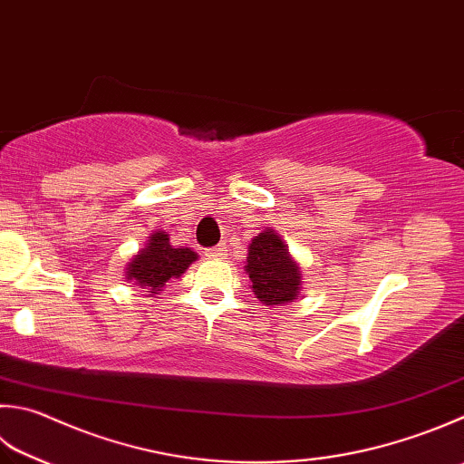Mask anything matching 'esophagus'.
Instances as JSON below:
<instances>
[{
  "instance_id": "34e87169",
  "label": "esophagus",
  "mask_w": 464,
  "mask_h": 464,
  "mask_svg": "<svg viewBox=\"0 0 464 464\" xmlns=\"http://www.w3.org/2000/svg\"><path fill=\"white\" fill-rule=\"evenodd\" d=\"M206 256H208V258H224V256H226V248H224V246L208 248V250H206Z\"/></svg>"
}]
</instances>
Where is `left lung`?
Instances as JSON below:
<instances>
[{"label":"left lung","instance_id":"1","mask_svg":"<svg viewBox=\"0 0 464 464\" xmlns=\"http://www.w3.org/2000/svg\"><path fill=\"white\" fill-rule=\"evenodd\" d=\"M244 268L252 281V293L265 304L291 303L301 291V268L275 230H265L252 238Z\"/></svg>","mask_w":464,"mask_h":464}]
</instances>
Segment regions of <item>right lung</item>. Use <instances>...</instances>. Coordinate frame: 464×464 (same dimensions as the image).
<instances>
[{"label": "right lung", "mask_w": 464, "mask_h": 464, "mask_svg": "<svg viewBox=\"0 0 464 464\" xmlns=\"http://www.w3.org/2000/svg\"><path fill=\"white\" fill-rule=\"evenodd\" d=\"M198 260V255L191 248H173L169 236L163 230H157L150 236L147 246L135 255L127 265V281H133L137 286L147 288L145 293L161 291L165 283L171 278H179L191 262Z\"/></svg>", "instance_id": "obj_1"}]
</instances>
